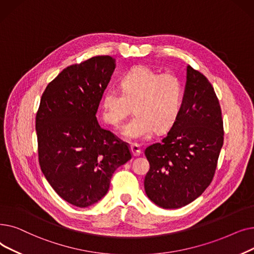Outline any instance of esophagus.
<instances>
[{
    "label": "esophagus",
    "mask_w": 254,
    "mask_h": 254,
    "mask_svg": "<svg viewBox=\"0 0 254 254\" xmlns=\"http://www.w3.org/2000/svg\"><path fill=\"white\" fill-rule=\"evenodd\" d=\"M130 151H131L132 155H133L134 157L140 155V149H139V147L137 146V144H135V143H132L131 144V146H130Z\"/></svg>",
    "instance_id": "1"
}]
</instances>
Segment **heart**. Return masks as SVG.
<instances>
[{"label": "heart", "mask_w": 254, "mask_h": 254, "mask_svg": "<svg viewBox=\"0 0 254 254\" xmlns=\"http://www.w3.org/2000/svg\"><path fill=\"white\" fill-rule=\"evenodd\" d=\"M121 90L107 89L102 99V117L118 127L133 105L135 116L121 128L128 140L146 138L152 132L167 130L176 122L183 102V86L174 73H159L138 65L121 78Z\"/></svg>", "instance_id": "1"}]
</instances>
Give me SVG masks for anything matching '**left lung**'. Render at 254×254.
Wrapping results in <instances>:
<instances>
[{
  "label": "left lung",
  "mask_w": 254,
  "mask_h": 254,
  "mask_svg": "<svg viewBox=\"0 0 254 254\" xmlns=\"http://www.w3.org/2000/svg\"><path fill=\"white\" fill-rule=\"evenodd\" d=\"M223 146L219 101L210 81L187 66L181 112L161 142L144 151L150 170L144 191L157 206L179 209L212 182Z\"/></svg>",
  "instance_id": "8db88e82"
}]
</instances>
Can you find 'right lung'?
<instances>
[{
  "label": "right lung",
  "instance_id": "obj_1",
  "mask_svg": "<svg viewBox=\"0 0 254 254\" xmlns=\"http://www.w3.org/2000/svg\"><path fill=\"white\" fill-rule=\"evenodd\" d=\"M115 68L111 56L67 67L48 83L36 115L41 171L58 194L78 208L105 196L117 168L131 159L127 144L96 118Z\"/></svg>",
  "mask_w": 254,
  "mask_h": 254
}]
</instances>
